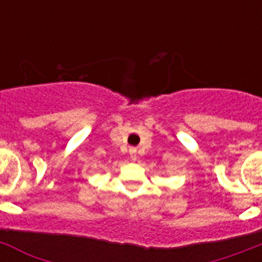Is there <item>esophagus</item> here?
<instances>
[{
  "label": "esophagus",
  "mask_w": 262,
  "mask_h": 262,
  "mask_svg": "<svg viewBox=\"0 0 262 262\" xmlns=\"http://www.w3.org/2000/svg\"><path fill=\"white\" fill-rule=\"evenodd\" d=\"M129 154H130V158L133 159V161H136V159H137V147H130V149H129Z\"/></svg>",
  "instance_id": "obj_1"
}]
</instances>
